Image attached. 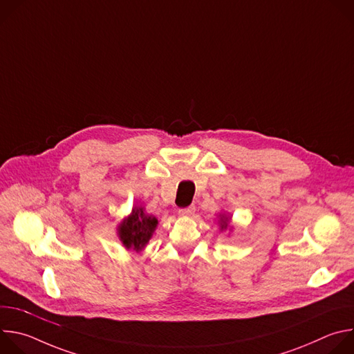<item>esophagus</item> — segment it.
Returning <instances> with one entry per match:
<instances>
[{
  "label": "esophagus",
  "mask_w": 354,
  "mask_h": 354,
  "mask_svg": "<svg viewBox=\"0 0 354 354\" xmlns=\"http://www.w3.org/2000/svg\"><path fill=\"white\" fill-rule=\"evenodd\" d=\"M194 212H196V207H194V206H189V207H185V209H179V210H178V214L186 217V216L194 214Z\"/></svg>",
  "instance_id": "1"
}]
</instances>
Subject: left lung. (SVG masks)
Wrapping results in <instances>:
<instances>
[{
	"label": "left lung",
	"instance_id": "left-lung-1",
	"mask_svg": "<svg viewBox=\"0 0 354 354\" xmlns=\"http://www.w3.org/2000/svg\"><path fill=\"white\" fill-rule=\"evenodd\" d=\"M230 220L231 217H228L227 214H220V230L221 231H225L228 227H230Z\"/></svg>",
	"mask_w": 354,
	"mask_h": 354
}]
</instances>
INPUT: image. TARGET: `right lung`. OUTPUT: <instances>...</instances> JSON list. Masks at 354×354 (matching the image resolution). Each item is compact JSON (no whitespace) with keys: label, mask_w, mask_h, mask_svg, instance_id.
I'll return each mask as SVG.
<instances>
[{"label":"right lung","mask_w":354,"mask_h":354,"mask_svg":"<svg viewBox=\"0 0 354 354\" xmlns=\"http://www.w3.org/2000/svg\"><path fill=\"white\" fill-rule=\"evenodd\" d=\"M158 220L154 216H148L144 212V207H133L129 217H126L118 227V234L122 243L127 249L136 252L141 250L147 242L153 236L157 228Z\"/></svg>","instance_id":"obj_1"}]
</instances>
